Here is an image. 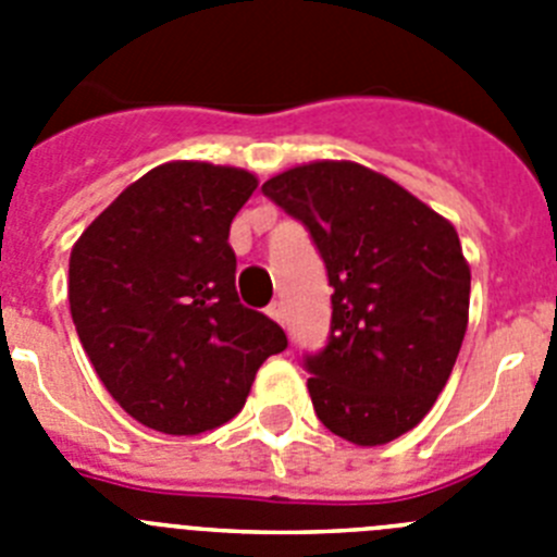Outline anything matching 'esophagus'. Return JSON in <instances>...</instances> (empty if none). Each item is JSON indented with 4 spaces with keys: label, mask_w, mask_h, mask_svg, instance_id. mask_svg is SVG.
<instances>
[{
    "label": "esophagus",
    "mask_w": 557,
    "mask_h": 557,
    "mask_svg": "<svg viewBox=\"0 0 557 557\" xmlns=\"http://www.w3.org/2000/svg\"><path fill=\"white\" fill-rule=\"evenodd\" d=\"M268 314H270V318H273L275 323H282V326H284V304H282V301H273V304H270Z\"/></svg>",
    "instance_id": "1"
}]
</instances>
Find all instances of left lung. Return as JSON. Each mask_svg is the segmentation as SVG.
I'll return each mask as SVG.
<instances>
[{"mask_svg": "<svg viewBox=\"0 0 557 557\" xmlns=\"http://www.w3.org/2000/svg\"><path fill=\"white\" fill-rule=\"evenodd\" d=\"M262 191L307 225L334 287L326 348L304 357L314 412L351 444H391L432 410L469 326L455 225L354 161L293 166Z\"/></svg>", "mask_w": 557, "mask_h": 557, "instance_id": "8db88e82", "label": "left lung"}]
</instances>
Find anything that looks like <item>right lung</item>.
Here are the masks:
<instances>
[{"mask_svg":"<svg viewBox=\"0 0 557 557\" xmlns=\"http://www.w3.org/2000/svg\"><path fill=\"white\" fill-rule=\"evenodd\" d=\"M256 175L170 161L127 186L69 256V309L106 391L166 435L218 430L256 371L287 348L268 314L239 304L231 220Z\"/></svg>","mask_w":557,"mask_h":557,"instance_id":"1","label":"right lung"}]
</instances>
